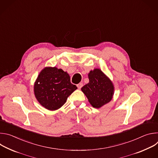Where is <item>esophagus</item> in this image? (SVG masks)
Listing matches in <instances>:
<instances>
[{"label": "esophagus", "mask_w": 158, "mask_h": 158, "mask_svg": "<svg viewBox=\"0 0 158 158\" xmlns=\"http://www.w3.org/2000/svg\"><path fill=\"white\" fill-rule=\"evenodd\" d=\"M83 86V84H82V83H79V84H78L77 85V87H78V89H81L82 87Z\"/></svg>", "instance_id": "1"}]
</instances>
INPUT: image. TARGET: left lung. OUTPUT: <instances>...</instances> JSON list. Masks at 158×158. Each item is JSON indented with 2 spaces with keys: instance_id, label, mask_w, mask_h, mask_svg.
<instances>
[{
  "instance_id": "obj_1",
  "label": "left lung",
  "mask_w": 158,
  "mask_h": 158,
  "mask_svg": "<svg viewBox=\"0 0 158 158\" xmlns=\"http://www.w3.org/2000/svg\"><path fill=\"white\" fill-rule=\"evenodd\" d=\"M89 82L81 90L93 107L100 108L110 102L114 87L111 81L99 69H94L88 74Z\"/></svg>"
}]
</instances>
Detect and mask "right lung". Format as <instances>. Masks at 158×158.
Segmentation results:
<instances>
[{
	"label": "right lung",
	"instance_id": "obj_1",
	"mask_svg": "<svg viewBox=\"0 0 158 158\" xmlns=\"http://www.w3.org/2000/svg\"><path fill=\"white\" fill-rule=\"evenodd\" d=\"M77 89L76 85L71 82L69 75L56 67H47L42 70L34 87L38 102L51 110L61 107Z\"/></svg>",
	"mask_w": 158,
	"mask_h": 158
}]
</instances>
